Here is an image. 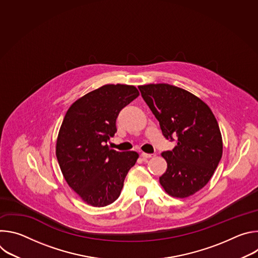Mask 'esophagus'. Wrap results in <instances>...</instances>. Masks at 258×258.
<instances>
[{"label":"esophagus","instance_id":"obj_1","mask_svg":"<svg viewBox=\"0 0 258 258\" xmlns=\"http://www.w3.org/2000/svg\"><path fill=\"white\" fill-rule=\"evenodd\" d=\"M141 156H142L143 158H152V157H154L155 155H154V154H148V153L142 152V153H141Z\"/></svg>","mask_w":258,"mask_h":258}]
</instances>
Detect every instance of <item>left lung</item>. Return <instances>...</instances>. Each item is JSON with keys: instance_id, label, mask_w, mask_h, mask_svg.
<instances>
[{"instance_id": "obj_1", "label": "left lung", "mask_w": 258, "mask_h": 258, "mask_svg": "<svg viewBox=\"0 0 258 258\" xmlns=\"http://www.w3.org/2000/svg\"><path fill=\"white\" fill-rule=\"evenodd\" d=\"M144 101L159 121L163 136L175 141L162 152L166 171L159 177L165 192L189 197L211 178L223 155V139L210 108L190 92L168 84L140 86Z\"/></svg>"}]
</instances>
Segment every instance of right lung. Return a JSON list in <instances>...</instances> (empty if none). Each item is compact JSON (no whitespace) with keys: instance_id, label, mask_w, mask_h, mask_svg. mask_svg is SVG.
<instances>
[{"instance_id":"add662e5","label":"right lung","mask_w":258,"mask_h":258,"mask_svg":"<svg viewBox=\"0 0 258 258\" xmlns=\"http://www.w3.org/2000/svg\"><path fill=\"white\" fill-rule=\"evenodd\" d=\"M134 86L105 85L73 103L61 124L56 156L68 186L88 204L103 207L120 195L139 154L117 152L107 142L121 109L139 96Z\"/></svg>"}]
</instances>
